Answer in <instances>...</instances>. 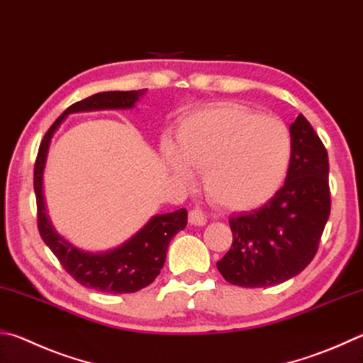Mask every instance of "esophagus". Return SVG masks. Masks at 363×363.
I'll return each mask as SVG.
<instances>
[{"mask_svg":"<svg viewBox=\"0 0 363 363\" xmlns=\"http://www.w3.org/2000/svg\"><path fill=\"white\" fill-rule=\"evenodd\" d=\"M189 222L192 223V225H195V227H201V225H204V223L208 222L206 214H204L201 209L195 208V209H192L189 213Z\"/></svg>","mask_w":363,"mask_h":363,"instance_id":"1","label":"esophagus"}]
</instances>
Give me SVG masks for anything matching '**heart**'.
I'll list each match as a JSON object with an SVG mask.
<instances>
[{"label": "heart", "instance_id": "b5f03b06", "mask_svg": "<svg viewBox=\"0 0 363 363\" xmlns=\"http://www.w3.org/2000/svg\"><path fill=\"white\" fill-rule=\"evenodd\" d=\"M292 154L289 128L233 103H219L189 117L164 159L181 181L203 171L208 199L228 211L260 206L278 192Z\"/></svg>", "mask_w": 363, "mask_h": 363}]
</instances>
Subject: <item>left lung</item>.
Segmentation results:
<instances>
[{"instance_id":"left-lung-1","label":"left lung","mask_w":363,"mask_h":363,"mask_svg":"<svg viewBox=\"0 0 363 363\" xmlns=\"http://www.w3.org/2000/svg\"><path fill=\"white\" fill-rule=\"evenodd\" d=\"M291 140L284 186L259 209L228 219L233 242L217 269L230 284H281L301 273L318 252L330 216L328 155L301 114L291 125Z\"/></svg>"}]
</instances>
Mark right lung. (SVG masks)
Returning <instances> with one entry per match:
<instances>
[{"instance_id":"obj_1","label":"right lung","mask_w":363,"mask_h":363,"mask_svg":"<svg viewBox=\"0 0 363 363\" xmlns=\"http://www.w3.org/2000/svg\"><path fill=\"white\" fill-rule=\"evenodd\" d=\"M144 94H146V89L131 91H101V94H95L71 104L44 135L35 163L33 184H35L38 206V230L43 241L54 252L71 278H74L79 284L108 294L138 292L147 287L160 274V269L167 260L169 241L187 225V211L182 208L174 213L150 217V220L140 232L113 250L96 254L85 252L63 240L52 227L48 213H45L43 173L52 136L69 114L101 109H131Z\"/></svg>"}]
</instances>
